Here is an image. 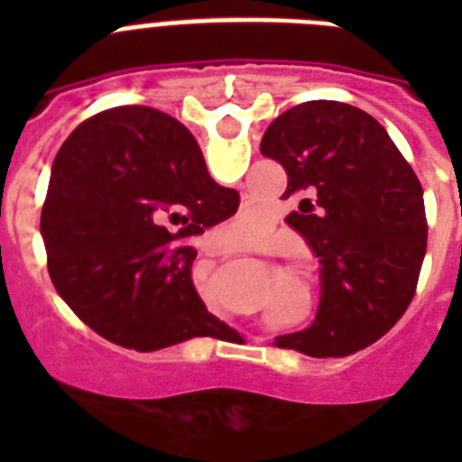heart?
Here are the masks:
<instances>
[{"label": "heart", "mask_w": 462, "mask_h": 462, "mask_svg": "<svg viewBox=\"0 0 462 462\" xmlns=\"http://www.w3.org/2000/svg\"><path fill=\"white\" fill-rule=\"evenodd\" d=\"M239 223H242V227H245V230H249V227H252V216H249V210H245V213H242V220H239Z\"/></svg>", "instance_id": "heart-1"}]
</instances>
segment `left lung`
<instances>
[{
	"label": "left lung",
	"mask_w": 462,
	"mask_h": 462,
	"mask_svg": "<svg viewBox=\"0 0 462 462\" xmlns=\"http://www.w3.org/2000/svg\"><path fill=\"white\" fill-rule=\"evenodd\" d=\"M261 153L288 172V223L321 261L316 321L275 337L309 357H345L393 328L427 252L422 184L383 126L359 107L309 100L282 112Z\"/></svg>",
	"instance_id": "obj_1"
}]
</instances>
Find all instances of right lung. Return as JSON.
<instances>
[{
    "label": "right lung",
    "mask_w": 462,
    "mask_h": 462,
    "mask_svg": "<svg viewBox=\"0 0 462 462\" xmlns=\"http://www.w3.org/2000/svg\"><path fill=\"white\" fill-rule=\"evenodd\" d=\"M237 203V191L210 180L201 148L174 117L136 105L100 112L52 162L40 232L54 290L97 336L129 350L223 340L232 330L194 290L187 239Z\"/></svg>",
    "instance_id": "obj_1"
}]
</instances>
